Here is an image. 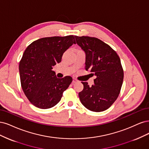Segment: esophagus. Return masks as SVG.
Returning <instances> with one entry per match:
<instances>
[{
    "label": "esophagus",
    "mask_w": 149,
    "mask_h": 149,
    "mask_svg": "<svg viewBox=\"0 0 149 149\" xmlns=\"http://www.w3.org/2000/svg\"><path fill=\"white\" fill-rule=\"evenodd\" d=\"M76 81H77V79H75V78H73V81H72V82H73V83H75Z\"/></svg>",
    "instance_id": "1"
}]
</instances>
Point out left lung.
<instances>
[{
  "mask_svg": "<svg viewBox=\"0 0 149 149\" xmlns=\"http://www.w3.org/2000/svg\"><path fill=\"white\" fill-rule=\"evenodd\" d=\"M75 38L86 54L85 70L97 77L92 87L81 81L84 89L79 93L80 100L90 111H103L113 104L121 91L124 79L121 60L116 51L97 38Z\"/></svg>",
  "mask_w": 149,
  "mask_h": 149,
  "instance_id": "1",
  "label": "left lung"
}]
</instances>
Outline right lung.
Returning a JSON list of instances; mask_svg holds the SVG:
<instances>
[{"label": "right lung", "instance_id": "1", "mask_svg": "<svg viewBox=\"0 0 149 149\" xmlns=\"http://www.w3.org/2000/svg\"><path fill=\"white\" fill-rule=\"evenodd\" d=\"M75 43L74 35L46 37L33 41L24 51L19 63L21 86L36 107H54L72 81L70 76L57 78L52 69L61 62L64 52Z\"/></svg>", "mask_w": 149, "mask_h": 149}]
</instances>
